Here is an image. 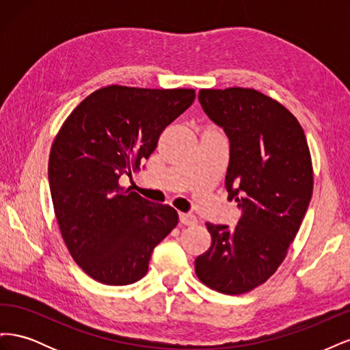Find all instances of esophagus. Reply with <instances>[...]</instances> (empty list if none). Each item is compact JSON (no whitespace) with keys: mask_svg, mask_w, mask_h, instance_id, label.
Segmentation results:
<instances>
[{"mask_svg":"<svg viewBox=\"0 0 350 350\" xmlns=\"http://www.w3.org/2000/svg\"><path fill=\"white\" fill-rule=\"evenodd\" d=\"M179 221L185 226H194L197 225V217L189 213H179Z\"/></svg>","mask_w":350,"mask_h":350,"instance_id":"esophagus-1","label":"esophagus"}]
</instances>
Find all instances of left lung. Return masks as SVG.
<instances>
[{
	"label": "left lung",
	"instance_id": "8db88e82",
	"mask_svg": "<svg viewBox=\"0 0 350 350\" xmlns=\"http://www.w3.org/2000/svg\"><path fill=\"white\" fill-rule=\"evenodd\" d=\"M198 100L230 142L228 198L242 207L235 228L206 224L210 248L196 274L210 289L247 293L283 262L311 201L312 161L299 121L256 89H201Z\"/></svg>",
	"mask_w": 350,
	"mask_h": 350
}]
</instances>
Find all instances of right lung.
<instances>
[{"label":"right lung","instance_id":"obj_1","mask_svg":"<svg viewBox=\"0 0 350 350\" xmlns=\"http://www.w3.org/2000/svg\"><path fill=\"white\" fill-rule=\"evenodd\" d=\"M194 98V89L112 84L90 93L61 125L48 163L52 204L71 257L92 279L140 280L153 248L178 225L175 208L124 188L120 178L140 171Z\"/></svg>","mask_w":350,"mask_h":350}]
</instances>
